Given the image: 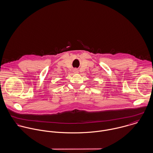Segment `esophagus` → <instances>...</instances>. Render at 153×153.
Here are the masks:
<instances>
[{"label": "esophagus", "instance_id": "34e87169", "mask_svg": "<svg viewBox=\"0 0 153 153\" xmlns=\"http://www.w3.org/2000/svg\"><path fill=\"white\" fill-rule=\"evenodd\" d=\"M74 73H75V74H77V73H78V69H76L74 70Z\"/></svg>", "mask_w": 153, "mask_h": 153}]
</instances>
